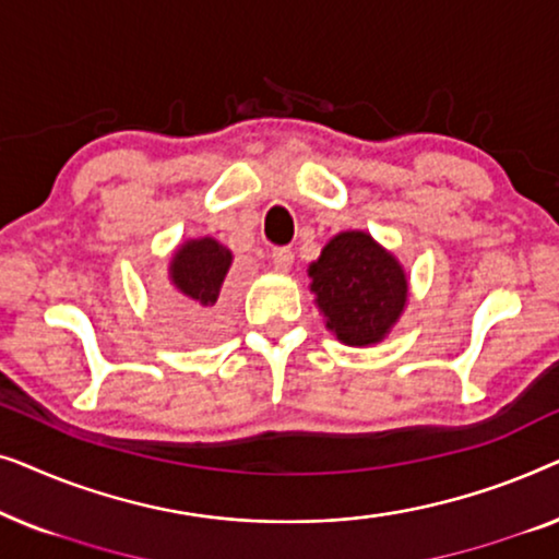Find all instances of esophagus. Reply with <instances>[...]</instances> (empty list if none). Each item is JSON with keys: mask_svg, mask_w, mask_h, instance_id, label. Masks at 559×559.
I'll return each instance as SVG.
<instances>
[{"mask_svg": "<svg viewBox=\"0 0 559 559\" xmlns=\"http://www.w3.org/2000/svg\"><path fill=\"white\" fill-rule=\"evenodd\" d=\"M293 262H295L293 249H287V247H277V249H272V264L277 266V270L287 272L289 266H293Z\"/></svg>", "mask_w": 559, "mask_h": 559, "instance_id": "obj_1", "label": "esophagus"}]
</instances>
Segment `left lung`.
I'll list each match as a JSON object with an SVG mask.
<instances>
[{
	"instance_id": "obj_1",
	"label": "left lung",
	"mask_w": 559,
	"mask_h": 559,
	"mask_svg": "<svg viewBox=\"0 0 559 559\" xmlns=\"http://www.w3.org/2000/svg\"><path fill=\"white\" fill-rule=\"evenodd\" d=\"M308 274L325 328L346 346L384 341L409 297L404 266L366 231L335 234Z\"/></svg>"
}]
</instances>
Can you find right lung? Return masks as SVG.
Wrapping results in <instances>:
<instances>
[{
  "label": "right lung",
  "instance_id": "add662e5",
  "mask_svg": "<svg viewBox=\"0 0 559 559\" xmlns=\"http://www.w3.org/2000/svg\"><path fill=\"white\" fill-rule=\"evenodd\" d=\"M231 262V251L213 236L190 239L175 249L170 282L182 300L167 305V316L173 318V328L180 338L211 341L221 333L224 308L218 305V297Z\"/></svg>",
  "mask_w": 559,
  "mask_h": 559
}]
</instances>
